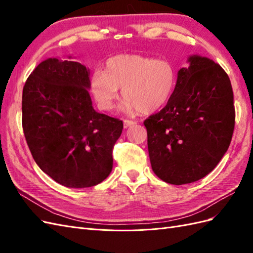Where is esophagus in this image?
<instances>
[{"label":"esophagus","mask_w":253,"mask_h":253,"mask_svg":"<svg viewBox=\"0 0 253 253\" xmlns=\"http://www.w3.org/2000/svg\"><path fill=\"white\" fill-rule=\"evenodd\" d=\"M134 125H136L135 121H132V120H125V121H124V127H125V128H127V127L132 126H134Z\"/></svg>","instance_id":"obj_1"}]
</instances>
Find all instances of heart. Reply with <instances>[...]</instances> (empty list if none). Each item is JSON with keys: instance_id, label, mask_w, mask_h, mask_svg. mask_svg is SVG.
<instances>
[{"instance_id": "obj_1", "label": "heart", "mask_w": 253, "mask_h": 253, "mask_svg": "<svg viewBox=\"0 0 253 253\" xmlns=\"http://www.w3.org/2000/svg\"><path fill=\"white\" fill-rule=\"evenodd\" d=\"M176 82L173 65L164 59L124 53L110 58L104 73L96 71L90 78V88L99 108L111 111L119 97L126 100L122 110L152 114L170 100Z\"/></svg>"}]
</instances>
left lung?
I'll return each instance as SVG.
<instances>
[{
    "label": "left lung",
    "mask_w": 253,
    "mask_h": 253,
    "mask_svg": "<svg viewBox=\"0 0 253 253\" xmlns=\"http://www.w3.org/2000/svg\"><path fill=\"white\" fill-rule=\"evenodd\" d=\"M187 62L167 105L143 122L153 171L177 186L202 179L217 166L235 119L231 82L223 68L200 55Z\"/></svg>",
    "instance_id": "1"
}]
</instances>
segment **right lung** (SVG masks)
I'll return each instance as SVG.
<instances>
[{"instance_id": "obj_1", "label": "right lung", "mask_w": 253, "mask_h": 253, "mask_svg": "<svg viewBox=\"0 0 253 253\" xmlns=\"http://www.w3.org/2000/svg\"><path fill=\"white\" fill-rule=\"evenodd\" d=\"M48 58L30 74L22 95V125L40 169L67 188H88L113 169L121 120L94 110L89 68Z\"/></svg>"}]
</instances>
